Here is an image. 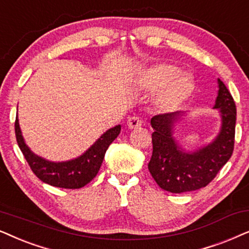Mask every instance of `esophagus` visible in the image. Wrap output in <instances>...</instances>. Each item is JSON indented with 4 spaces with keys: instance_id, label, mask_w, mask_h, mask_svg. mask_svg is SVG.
<instances>
[{
    "instance_id": "34e87169",
    "label": "esophagus",
    "mask_w": 249,
    "mask_h": 249,
    "mask_svg": "<svg viewBox=\"0 0 249 249\" xmlns=\"http://www.w3.org/2000/svg\"><path fill=\"white\" fill-rule=\"evenodd\" d=\"M127 126L131 130H135V128H140L142 126L141 119L137 117V116H133V117H130L127 121Z\"/></svg>"
}]
</instances>
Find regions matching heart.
Returning a JSON list of instances; mask_svg holds the SVG:
<instances>
[{"label":"heart","mask_w":249,"mask_h":249,"mask_svg":"<svg viewBox=\"0 0 249 249\" xmlns=\"http://www.w3.org/2000/svg\"><path fill=\"white\" fill-rule=\"evenodd\" d=\"M138 85L144 91H158L154 104L161 112L178 110L189 100L195 90L192 76L180 71L177 66L167 62L152 65L141 71L138 75Z\"/></svg>","instance_id":"1"}]
</instances>
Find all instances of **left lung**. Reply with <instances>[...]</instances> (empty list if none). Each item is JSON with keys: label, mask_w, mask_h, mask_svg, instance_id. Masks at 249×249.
<instances>
[{"label": "left lung", "mask_w": 249, "mask_h": 249, "mask_svg": "<svg viewBox=\"0 0 249 249\" xmlns=\"http://www.w3.org/2000/svg\"><path fill=\"white\" fill-rule=\"evenodd\" d=\"M217 97L213 109L220 112V131L210 143L187 150L174 137L177 125L187 114L175 111L154 116L150 124L152 156L149 172L164 190L181 194L206 187L227 164L233 151L236 105L224 83L217 78Z\"/></svg>", "instance_id": "8db88e82"}]
</instances>
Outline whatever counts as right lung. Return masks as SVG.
Here are the masks:
<instances>
[{
    "mask_svg": "<svg viewBox=\"0 0 249 249\" xmlns=\"http://www.w3.org/2000/svg\"><path fill=\"white\" fill-rule=\"evenodd\" d=\"M121 127V125H116L115 127L109 128L78 157L66 161H51L34 154L26 144L18 116L15 123L17 142L36 177L53 187L65 189L82 188L93 180L100 170L106 151L111 142L118 137Z\"/></svg>",
    "mask_w": 249,
    "mask_h": 249,
    "instance_id": "right-lung-1",
    "label": "right lung"
}]
</instances>
